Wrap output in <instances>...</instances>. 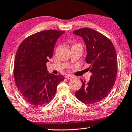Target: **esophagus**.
Wrapping results in <instances>:
<instances>
[{
    "label": "esophagus",
    "instance_id": "esophagus-1",
    "mask_svg": "<svg viewBox=\"0 0 132 132\" xmlns=\"http://www.w3.org/2000/svg\"><path fill=\"white\" fill-rule=\"evenodd\" d=\"M65 78L67 79H72V78H73V77L71 75H66Z\"/></svg>",
    "mask_w": 132,
    "mask_h": 132
}]
</instances>
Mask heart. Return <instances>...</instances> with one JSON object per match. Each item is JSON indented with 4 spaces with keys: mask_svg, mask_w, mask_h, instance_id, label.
I'll use <instances>...</instances> for the list:
<instances>
[{
    "mask_svg": "<svg viewBox=\"0 0 132 132\" xmlns=\"http://www.w3.org/2000/svg\"><path fill=\"white\" fill-rule=\"evenodd\" d=\"M73 46H81L80 44H79V43H75Z\"/></svg>",
    "mask_w": 132,
    "mask_h": 132,
    "instance_id": "heart-1",
    "label": "heart"
}]
</instances>
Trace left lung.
I'll return each mask as SVG.
<instances>
[{
    "instance_id": "obj_1",
    "label": "left lung",
    "mask_w": 132,
    "mask_h": 132,
    "mask_svg": "<svg viewBox=\"0 0 132 132\" xmlns=\"http://www.w3.org/2000/svg\"><path fill=\"white\" fill-rule=\"evenodd\" d=\"M81 36L86 45V61L92 74L89 81L81 79V88L75 92L78 100L86 104H92L108 96L117 75V57L115 48L109 39L90 28L73 32Z\"/></svg>"
}]
</instances>
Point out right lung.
<instances>
[{
  "label": "right lung",
  "mask_w": 132,
  "mask_h": 132,
  "mask_svg": "<svg viewBox=\"0 0 132 132\" xmlns=\"http://www.w3.org/2000/svg\"><path fill=\"white\" fill-rule=\"evenodd\" d=\"M64 32L53 29L37 32L24 39L17 49L14 64L16 86L25 101L35 107L49 103L57 85L64 79L62 75L48 73L46 65Z\"/></svg>",
  "instance_id": "obj_1"
}]
</instances>
